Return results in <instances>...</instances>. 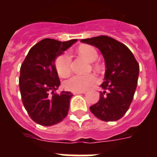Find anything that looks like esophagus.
<instances>
[{
	"mask_svg": "<svg viewBox=\"0 0 157 157\" xmlns=\"http://www.w3.org/2000/svg\"><path fill=\"white\" fill-rule=\"evenodd\" d=\"M86 91H77V92H73V94H85Z\"/></svg>",
	"mask_w": 157,
	"mask_h": 157,
	"instance_id": "1",
	"label": "esophagus"
}]
</instances>
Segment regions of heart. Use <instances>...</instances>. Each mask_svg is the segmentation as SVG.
Instances as JSON below:
<instances>
[{"label":"heart","instance_id":"heart-1","mask_svg":"<svg viewBox=\"0 0 157 157\" xmlns=\"http://www.w3.org/2000/svg\"><path fill=\"white\" fill-rule=\"evenodd\" d=\"M79 53L89 62H94L98 59V54L97 50L92 46H83L79 48ZM71 56L69 52H64L58 56L55 61V66L57 73L60 77L65 78L71 73ZM98 79L94 74L75 75L64 82L63 86L67 90L72 92L85 91L90 88Z\"/></svg>","mask_w":157,"mask_h":157}]
</instances>
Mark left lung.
Listing matches in <instances>:
<instances>
[{
    "instance_id": "obj_1",
    "label": "left lung",
    "mask_w": 157,
    "mask_h": 157,
    "mask_svg": "<svg viewBox=\"0 0 157 157\" xmlns=\"http://www.w3.org/2000/svg\"><path fill=\"white\" fill-rule=\"evenodd\" d=\"M82 43L95 46L101 51L106 66L104 82L98 103L90 107L97 118L105 122L121 119L134 98L139 64L131 51L124 44L109 36L82 39Z\"/></svg>"
}]
</instances>
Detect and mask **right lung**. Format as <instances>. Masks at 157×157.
<instances>
[{"mask_svg":"<svg viewBox=\"0 0 157 157\" xmlns=\"http://www.w3.org/2000/svg\"><path fill=\"white\" fill-rule=\"evenodd\" d=\"M45 38L32 47L20 67L19 90L25 109L35 123L52 126L67 115L73 94L55 93L60 85L55 60L77 41Z\"/></svg>","mask_w":157,"mask_h":157,"instance_id":"add662e5","label":"right lung"}]
</instances>
